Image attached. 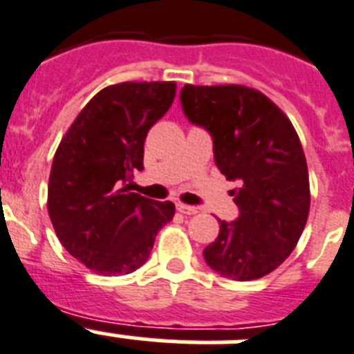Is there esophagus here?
<instances>
[{
  "instance_id": "34e87169",
  "label": "esophagus",
  "mask_w": 354,
  "mask_h": 354,
  "mask_svg": "<svg viewBox=\"0 0 354 354\" xmlns=\"http://www.w3.org/2000/svg\"><path fill=\"white\" fill-rule=\"evenodd\" d=\"M178 212L185 214V216H194L198 214V207H192V205H185V203H176Z\"/></svg>"
}]
</instances>
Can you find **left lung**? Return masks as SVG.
<instances>
[{
  "instance_id": "8db88e82",
  "label": "left lung",
  "mask_w": 354,
  "mask_h": 354,
  "mask_svg": "<svg viewBox=\"0 0 354 354\" xmlns=\"http://www.w3.org/2000/svg\"><path fill=\"white\" fill-rule=\"evenodd\" d=\"M187 120L212 138L214 162L237 205L219 221L205 263L223 277L254 281L273 272L295 248L310 212L308 165L301 140L281 109L246 86H191L180 91Z\"/></svg>"
}]
</instances>
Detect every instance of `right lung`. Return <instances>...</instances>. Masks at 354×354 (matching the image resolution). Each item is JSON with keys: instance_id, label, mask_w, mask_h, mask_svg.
<instances>
[{"instance_id": "1", "label": "right lung", "mask_w": 354, "mask_h": 354, "mask_svg": "<svg viewBox=\"0 0 354 354\" xmlns=\"http://www.w3.org/2000/svg\"><path fill=\"white\" fill-rule=\"evenodd\" d=\"M174 82H122L95 95L53 156L48 214L59 241L100 275H126L149 259L172 201L129 191L144 169V142L167 113Z\"/></svg>"}]
</instances>
